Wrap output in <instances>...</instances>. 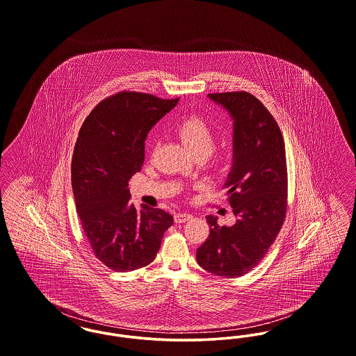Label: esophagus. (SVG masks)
<instances>
[{"mask_svg": "<svg viewBox=\"0 0 356 356\" xmlns=\"http://www.w3.org/2000/svg\"><path fill=\"white\" fill-rule=\"evenodd\" d=\"M191 214H187V213H177L174 216V220L175 223H185L188 219H191Z\"/></svg>", "mask_w": 356, "mask_h": 356, "instance_id": "34e87169", "label": "esophagus"}]
</instances>
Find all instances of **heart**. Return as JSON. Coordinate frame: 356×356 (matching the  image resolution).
Instances as JSON below:
<instances>
[{"mask_svg": "<svg viewBox=\"0 0 356 356\" xmlns=\"http://www.w3.org/2000/svg\"><path fill=\"white\" fill-rule=\"evenodd\" d=\"M177 136L191 154H210L216 146L213 130L198 118H188L177 127Z\"/></svg>", "mask_w": 356, "mask_h": 356, "instance_id": "obj_1", "label": "heart"}]
</instances>
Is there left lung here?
Returning a JSON list of instances; mask_svg holds the SVG:
<instances>
[{"instance_id":"1","label":"left lung","mask_w":356,"mask_h":356,"mask_svg":"<svg viewBox=\"0 0 356 356\" xmlns=\"http://www.w3.org/2000/svg\"><path fill=\"white\" fill-rule=\"evenodd\" d=\"M232 120V169L223 187L236 220L219 226L207 216L210 235L197 250L203 270L223 278L248 274L274 243L286 217L287 169L277 121L248 92L209 94Z\"/></svg>"}]
</instances>
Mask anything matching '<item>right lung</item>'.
Masks as SVG:
<instances>
[{"mask_svg": "<svg viewBox=\"0 0 356 356\" xmlns=\"http://www.w3.org/2000/svg\"><path fill=\"white\" fill-rule=\"evenodd\" d=\"M179 98L121 92L104 99L81 126L72 159L76 209L95 257L117 273L153 262L169 213L129 203L130 178L145 161L147 133Z\"/></svg>", "mask_w": 356, "mask_h": 356, "instance_id": "obj_1", "label": "right lung"}]
</instances>
